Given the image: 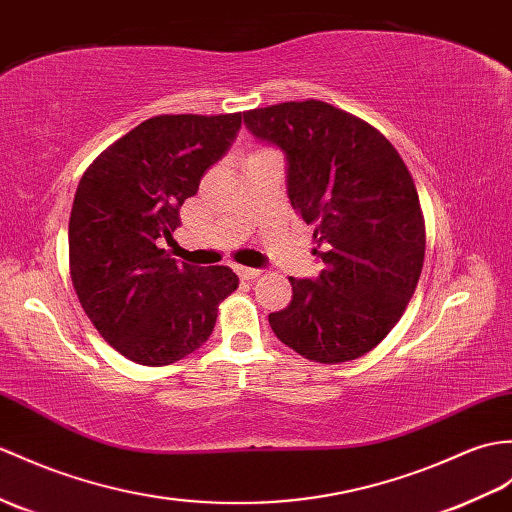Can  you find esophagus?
<instances>
[{
	"mask_svg": "<svg viewBox=\"0 0 512 512\" xmlns=\"http://www.w3.org/2000/svg\"><path fill=\"white\" fill-rule=\"evenodd\" d=\"M237 275H240L242 279H255L261 275V270L257 268H246V266H237Z\"/></svg>",
	"mask_w": 512,
	"mask_h": 512,
	"instance_id": "1",
	"label": "esophagus"
}]
</instances>
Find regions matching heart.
I'll list each match as a JSON object with an SVG mask.
<instances>
[{
  "label": "heart",
  "instance_id": "heart-1",
  "mask_svg": "<svg viewBox=\"0 0 512 512\" xmlns=\"http://www.w3.org/2000/svg\"><path fill=\"white\" fill-rule=\"evenodd\" d=\"M259 154H268V152H255V154H251V157H259Z\"/></svg>",
  "mask_w": 512,
  "mask_h": 512
}]
</instances>
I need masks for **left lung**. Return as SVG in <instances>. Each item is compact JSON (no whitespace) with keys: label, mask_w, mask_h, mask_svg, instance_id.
<instances>
[{"label":"left lung","mask_w":512,"mask_h":512,"mask_svg":"<svg viewBox=\"0 0 512 512\" xmlns=\"http://www.w3.org/2000/svg\"><path fill=\"white\" fill-rule=\"evenodd\" d=\"M244 124L285 152L288 198L325 264L314 281L290 277L292 301L268 323L307 360H358L397 325L421 277L425 222L406 163L377 128L320 100L246 111Z\"/></svg>","instance_id":"obj_1"}]
</instances>
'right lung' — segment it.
Here are the masks:
<instances>
[{
	"label": "right lung",
	"instance_id": "1",
	"mask_svg": "<svg viewBox=\"0 0 512 512\" xmlns=\"http://www.w3.org/2000/svg\"><path fill=\"white\" fill-rule=\"evenodd\" d=\"M240 126L242 113L150 117L80 178L69 216L71 283L93 327L128 360L165 366L200 349L240 283L229 266L178 264L159 248Z\"/></svg>",
	"mask_w": 512,
	"mask_h": 512
}]
</instances>
